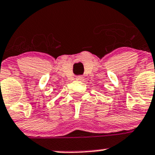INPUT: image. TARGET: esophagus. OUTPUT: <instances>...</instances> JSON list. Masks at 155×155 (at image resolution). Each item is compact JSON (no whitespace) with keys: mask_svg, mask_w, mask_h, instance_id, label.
<instances>
[{"mask_svg":"<svg viewBox=\"0 0 155 155\" xmlns=\"http://www.w3.org/2000/svg\"><path fill=\"white\" fill-rule=\"evenodd\" d=\"M75 79H76V80H80V81H82V80H84V77H83L82 75H78V76H76V77H75Z\"/></svg>","mask_w":155,"mask_h":155,"instance_id":"34e87169","label":"esophagus"}]
</instances>
